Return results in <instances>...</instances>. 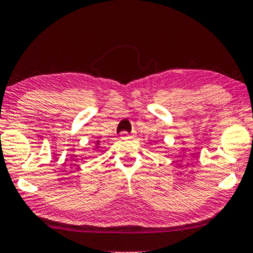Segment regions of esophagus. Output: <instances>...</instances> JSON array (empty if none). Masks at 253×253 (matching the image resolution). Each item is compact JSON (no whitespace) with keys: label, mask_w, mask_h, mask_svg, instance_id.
<instances>
[{"label":"esophagus","mask_w":253,"mask_h":253,"mask_svg":"<svg viewBox=\"0 0 253 253\" xmlns=\"http://www.w3.org/2000/svg\"><path fill=\"white\" fill-rule=\"evenodd\" d=\"M132 137L133 134L126 132V131H122V132H121V138H132Z\"/></svg>","instance_id":"obj_1"}]
</instances>
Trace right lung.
<instances>
[{"label": "right lung", "instance_id": "add662e5", "mask_svg": "<svg viewBox=\"0 0 253 253\" xmlns=\"http://www.w3.org/2000/svg\"><path fill=\"white\" fill-rule=\"evenodd\" d=\"M100 147V142H96V146H95V149H98Z\"/></svg>", "mask_w": 253, "mask_h": 253}]
</instances>
